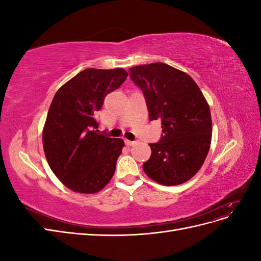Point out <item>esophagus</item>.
I'll return each mask as SVG.
<instances>
[{
	"instance_id": "34e87169",
	"label": "esophagus",
	"mask_w": 261,
	"mask_h": 261,
	"mask_svg": "<svg viewBox=\"0 0 261 261\" xmlns=\"http://www.w3.org/2000/svg\"><path fill=\"white\" fill-rule=\"evenodd\" d=\"M125 144L127 145V146H133V145H135V141H132V140H127V139H125Z\"/></svg>"
}]
</instances>
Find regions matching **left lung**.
<instances>
[{
    "instance_id": "1",
    "label": "left lung",
    "mask_w": 261,
    "mask_h": 261,
    "mask_svg": "<svg viewBox=\"0 0 261 261\" xmlns=\"http://www.w3.org/2000/svg\"><path fill=\"white\" fill-rule=\"evenodd\" d=\"M133 83L143 91L149 120H161L162 135L149 144L146 174L172 186L192 178L208 154L212 123L210 108L193 78L164 63L129 68Z\"/></svg>"
}]
</instances>
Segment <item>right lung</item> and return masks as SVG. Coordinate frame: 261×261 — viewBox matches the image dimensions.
<instances>
[{"label": "right lung", "mask_w": 261, "mask_h": 261, "mask_svg": "<svg viewBox=\"0 0 261 261\" xmlns=\"http://www.w3.org/2000/svg\"><path fill=\"white\" fill-rule=\"evenodd\" d=\"M127 77L123 68H87L55 93L42 134L51 170L69 189L93 194L112 178L124 141L97 129V111L107 94Z\"/></svg>", "instance_id": "1"}]
</instances>
